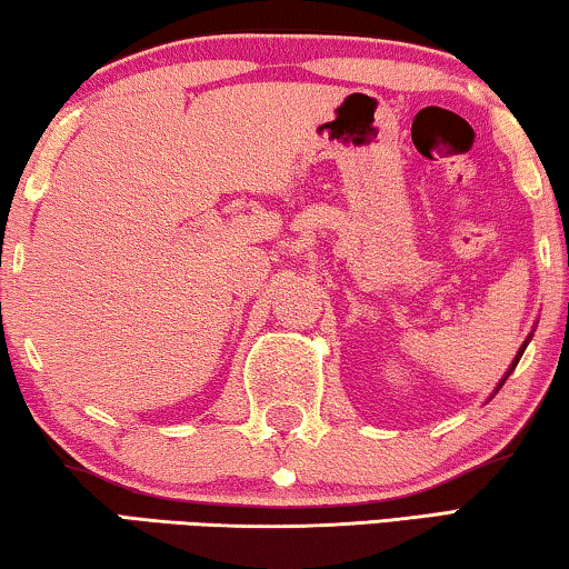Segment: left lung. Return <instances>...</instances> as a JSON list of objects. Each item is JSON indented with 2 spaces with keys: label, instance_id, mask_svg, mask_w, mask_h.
<instances>
[{
  "label": "left lung",
  "instance_id": "8db88e82",
  "mask_svg": "<svg viewBox=\"0 0 569 569\" xmlns=\"http://www.w3.org/2000/svg\"><path fill=\"white\" fill-rule=\"evenodd\" d=\"M529 341H531V336H529V339H526V341H523V346H521V349H518V353H516V359H513V365H510V369H508V372H506V377H503V380H500V385L496 387V392L500 390V387H503V382L508 380V375H510V372H513V367L518 365V359H521V353H523V349H526V343H529Z\"/></svg>",
  "mask_w": 569,
  "mask_h": 569
}]
</instances>
